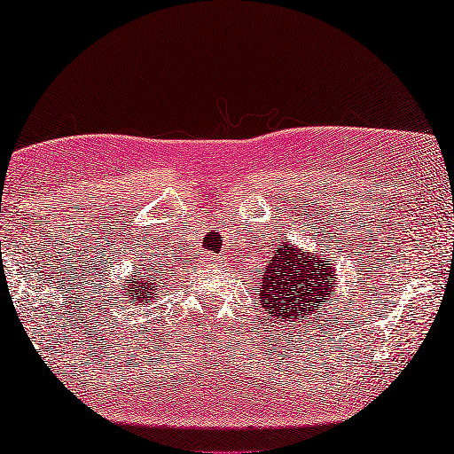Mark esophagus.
<instances>
[{
	"mask_svg": "<svg viewBox=\"0 0 454 454\" xmlns=\"http://www.w3.org/2000/svg\"><path fill=\"white\" fill-rule=\"evenodd\" d=\"M204 262L206 264H215V262H220V258L215 256V254H212V253H206L204 254Z\"/></svg>",
	"mask_w": 454,
	"mask_h": 454,
	"instance_id": "1",
	"label": "esophagus"
}]
</instances>
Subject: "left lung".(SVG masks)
<instances>
[{
    "label": "left lung",
    "mask_w": 454,
    "mask_h": 454,
    "mask_svg": "<svg viewBox=\"0 0 454 454\" xmlns=\"http://www.w3.org/2000/svg\"><path fill=\"white\" fill-rule=\"evenodd\" d=\"M264 270L262 289L258 291L262 307L270 321L294 327L305 323L309 315L327 305L331 289L335 286V269L331 258H319L311 253L283 244Z\"/></svg>",
    "instance_id": "left-lung-1"
}]
</instances>
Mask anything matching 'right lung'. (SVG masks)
<instances>
[{
  "label": "right lung",
  "instance_id": "right-lung-1",
  "mask_svg": "<svg viewBox=\"0 0 454 454\" xmlns=\"http://www.w3.org/2000/svg\"><path fill=\"white\" fill-rule=\"evenodd\" d=\"M153 277L147 275L145 277H137L133 278L131 283V291H129V299H131V303H143V301H151V297H155V289H153Z\"/></svg>",
  "mask_w": 454,
  "mask_h": 454
}]
</instances>
